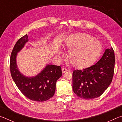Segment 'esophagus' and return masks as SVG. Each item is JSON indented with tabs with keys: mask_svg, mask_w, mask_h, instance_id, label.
I'll use <instances>...</instances> for the list:
<instances>
[{
	"mask_svg": "<svg viewBox=\"0 0 122 122\" xmlns=\"http://www.w3.org/2000/svg\"><path fill=\"white\" fill-rule=\"evenodd\" d=\"M67 71L68 70L66 68H62V71L63 73H66V71Z\"/></svg>",
	"mask_w": 122,
	"mask_h": 122,
	"instance_id": "34e87169",
	"label": "esophagus"
}]
</instances>
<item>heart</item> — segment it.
<instances>
[{
    "mask_svg": "<svg viewBox=\"0 0 122 122\" xmlns=\"http://www.w3.org/2000/svg\"><path fill=\"white\" fill-rule=\"evenodd\" d=\"M70 49L68 59L73 66L84 67L90 65L101 51V44L92 36L86 33H77L68 37L65 42Z\"/></svg>",
    "mask_w": 122,
    "mask_h": 122,
    "instance_id": "b5f03b06",
    "label": "heart"
}]
</instances>
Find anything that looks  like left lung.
Here are the masks:
<instances>
[{
  "instance_id": "8db88e82",
  "label": "left lung",
  "mask_w": 122,
  "mask_h": 122,
  "mask_svg": "<svg viewBox=\"0 0 122 122\" xmlns=\"http://www.w3.org/2000/svg\"><path fill=\"white\" fill-rule=\"evenodd\" d=\"M114 51L107 49L96 64L73 73V89L76 95L86 100L98 97L111 83L115 69Z\"/></svg>"
}]
</instances>
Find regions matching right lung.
Here are the masks:
<instances>
[{"mask_svg":"<svg viewBox=\"0 0 122 122\" xmlns=\"http://www.w3.org/2000/svg\"><path fill=\"white\" fill-rule=\"evenodd\" d=\"M28 40V36L26 34L20 38L14 45L10 57L11 76L25 96L32 101L44 102L54 95L56 82L62 75L61 68L60 66L48 65L40 73L33 77H26L20 73L16 66V54Z\"/></svg>","mask_w":122,"mask_h":122,"instance_id":"obj_1","label":"right lung"}]
</instances>
